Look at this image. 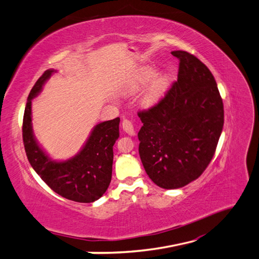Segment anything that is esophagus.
I'll use <instances>...</instances> for the list:
<instances>
[{
    "label": "esophagus",
    "instance_id": "34e87169",
    "mask_svg": "<svg viewBox=\"0 0 259 259\" xmlns=\"http://www.w3.org/2000/svg\"><path fill=\"white\" fill-rule=\"evenodd\" d=\"M122 129L124 130V132H127V134L130 135V136H134V135H135L134 124H132L131 121L127 120V119H123V121H122Z\"/></svg>",
    "mask_w": 259,
    "mask_h": 259
}]
</instances>
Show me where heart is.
<instances>
[{"mask_svg": "<svg viewBox=\"0 0 259 259\" xmlns=\"http://www.w3.org/2000/svg\"><path fill=\"white\" fill-rule=\"evenodd\" d=\"M153 70L149 68H143L139 71L137 74L130 78L129 81L124 84L123 91L125 93H136L140 90L142 86L148 83L150 79L153 76ZM169 85V77L166 74H162L156 76L153 81L151 82L147 91L144 92L142 102L145 106H153L155 105L162 96L164 93L166 92L167 88Z\"/></svg>", "mask_w": 259, "mask_h": 259, "instance_id": "heart-1", "label": "heart"}]
</instances>
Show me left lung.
<instances>
[{
  "mask_svg": "<svg viewBox=\"0 0 259 259\" xmlns=\"http://www.w3.org/2000/svg\"><path fill=\"white\" fill-rule=\"evenodd\" d=\"M177 81L157 104L138 112L139 154L158 187L176 189L200 176L214 155L223 123V102L210 70L177 50Z\"/></svg>",
  "mask_w": 259,
  "mask_h": 259,
  "instance_id": "8db88e82",
  "label": "left lung"
}]
</instances>
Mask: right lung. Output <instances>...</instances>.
<instances>
[{
  "instance_id": "obj_1",
  "label": "right lung",
  "mask_w": 259,
  "mask_h": 259,
  "mask_svg": "<svg viewBox=\"0 0 259 259\" xmlns=\"http://www.w3.org/2000/svg\"><path fill=\"white\" fill-rule=\"evenodd\" d=\"M55 70H47L31 89L23 119V141L26 155L41 180L57 193L76 202H94L107 190L112 173V147L119 138L120 118L95 125L83 149L68 161H52L39 147L32 134L31 99L41 91Z\"/></svg>"
}]
</instances>
